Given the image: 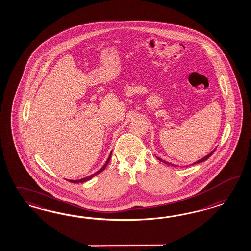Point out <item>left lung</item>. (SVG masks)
Listing matches in <instances>:
<instances>
[{"mask_svg":"<svg viewBox=\"0 0 251 251\" xmlns=\"http://www.w3.org/2000/svg\"><path fill=\"white\" fill-rule=\"evenodd\" d=\"M214 151H215V150H213V152H210L209 154H207V155H206V156H204L203 158H201V160H198L197 162H195L194 164H199V163H201V162H203V161H205V160L208 159V158H209V157H210V156H211V155L213 154V152H214ZM157 159L160 160V161H162L163 163H165V164H167V165H172V164H170V163H168V162H166L165 160L161 159V158H159V157H157ZM172 166H174V165H172ZM174 167H176V166H174Z\"/></svg>","mask_w":251,"mask_h":251,"instance_id":"obj_1","label":"left lung"}]
</instances>
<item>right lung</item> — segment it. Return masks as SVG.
Segmentation results:
<instances>
[{"mask_svg": "<svg viewBox=\"0 0 251 251\" xmlns=\"http://www.w3.org/2000/svg\"><path fill=\"white\" fill-rule=\"evenodd\" d=\"M111 154H112V152H110V154H109V156H108V158L106 160V164L103 166V167H101L99 170H98L95 174H93V175L89 176H86V177H84V178H81V179H78V180H69L70 182L73 183H83L85 182V181H87V180H89V179H91L93 176H95L98 175L99 173H101L105 168H106V166H107V164H108V162H109V160H110V157H111Z\"/></svg>", "mask_w": 251, "mask_h": 251, "instance_id": "add662e5", "label": "right lung"}]
</instances>
